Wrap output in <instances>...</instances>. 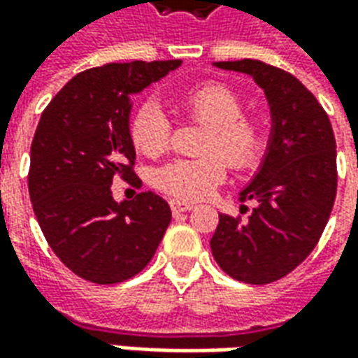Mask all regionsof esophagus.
Masks as SVG:
<instances>
[{
  "mask_svg": "<svg viewBox=\"0 0 358 358\" xmlns=\"http://www.w3.org/2000/svg\"><path fill=\"white\" fill-rule=\"evenodd\" d=\"M192 209H194V205H192V203L178 201V199H172L171 201L172 215H180V213H186V210H192Z\"/></svg>",
  "mask_w": 358,
  "mask_h": 358,
  "instance_id": "obj_1",
  "label": "esophagus"
}]
</instances>
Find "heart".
I'll list each match as a JSON object with an SVG mask.
<instances>
[{
	"mask_svg": "<svg viewBox=\"0 0 358 358\" xmlns=\"http://www.w3.org/2000/svg\"><path fill=\"white\" fill-rule=\"evenodd\" d=\"M176 107L192 122L207 126L201 159H178L153 176L155 186L184 201H199L226 178V164L236 172L251 171L263 153V132L253 118L243 117L240 95L224 84H203L176 97ZM130 140L140 153L163 155L171 143V122L153 99L143 101L130 118Z\"/></svg>",
	"mask_w": 358,
	"mask_h": 358,
	"instance_id": "b5f03b06",
	"label": "heart"
}]
</instances>
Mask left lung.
Returning a JSON list of instances; mask_svg holds the SVG:
<instances>
[{
	"instance_id": "left-lung-1",
	"label": "left lung",
	"mask_w": 358,
	"mask_h": 358,
	"mask_svg": "<svg viewBox=\"0 0 358 358\" xmlns=\"http://www.w3.org/2000/svg\"><path fill=\"white\" fill-rule=\"evenodd\" d=\"M217 66L255 78L274 126L261 171L240 194L257 209L245 220L220 215L210 249L228 276L264 285L297 268L328 224L338 192L336 138L328 113L293 74L253 59Z\"/></svg>"
}]
</instances>
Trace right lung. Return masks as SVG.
<instances>
[{"label": "right lung", "instance_id": "obj_1", "mask_svg": "<svg viewBox=\"0 0 358 358\" xmlns=\"http://www.w3.org/2000/svg\"><path fill=\"white\" fill-rule=\"evenodd\" d=\"M182 61H126L76 74L43 109L30 145L28 194L45 240L66 268L99 285L124 282L148 266L171 224V207L153 192L117 203V178L136 176L128 95Z\"/></svg>", "mask_w": 358, "mask_h": 358}]
</instances>
